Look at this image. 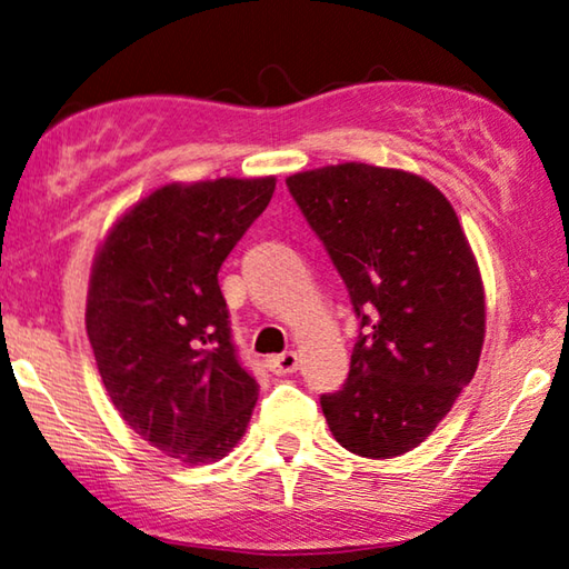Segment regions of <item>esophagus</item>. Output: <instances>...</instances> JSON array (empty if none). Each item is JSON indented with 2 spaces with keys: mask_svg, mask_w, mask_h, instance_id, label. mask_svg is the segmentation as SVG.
<instances>
[{
  "mask_svg": "<svg viewBox=\"0 0 569 569\" xmlns=\"http://www.w3.org/2000/svg\"><path fill=\"white\" fill-rule=\"evenodd\" d=\"M268 366H271V371L276 373V377H286V373H293L298 369V353L296 351L278 353L271 361H268Z\"/></svg>",
  "mask_w": 569,
  "mask_h": 569,
  "instance_id": "obj_1",
  "label": "esophagus"
}]
</instances>
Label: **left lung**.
Instances as JSON below:
<instances>
[{"mask_svg":"<svg viewBox=\"0 0 569 569\" xmlns=\"http://www.w3.org/2000/svg\"><path fill=\"white\" fill-rule=\"evenodd\" d=\"M349 288L359 339L321 409L343 449L391 459L419 447L475 377L485 286L459 218L421 176L341 162L286 178Z\"/></svg>","mask_w":569,"mask_h":569,"instance_id":"obj_1","label":"left lung"}]
</instances>
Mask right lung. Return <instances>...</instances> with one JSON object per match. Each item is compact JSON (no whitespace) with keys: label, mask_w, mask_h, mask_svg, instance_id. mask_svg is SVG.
<instances>
[{"label":"right lung","mask_w":569,"mask_h":569,"mask_svg":"<svg viewBox=\"0 0 569 569\" xmlns=\"http://www.w3.org/2000/svg\"><path fill=\"white\" fill-rule=\"evenodd\" d=\"M273 190V176L170 182L94 256L84 326L104 389L134 435L186 465L223 459L258 401L218 271Z\"/></svg>","instance_id":"add662e5"}]
</instances>
